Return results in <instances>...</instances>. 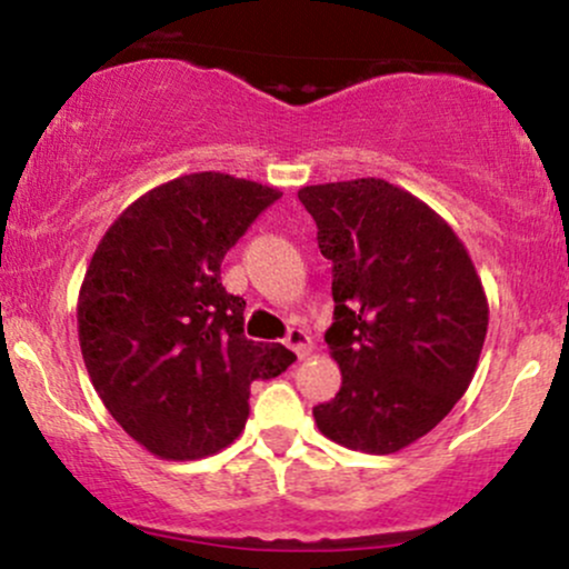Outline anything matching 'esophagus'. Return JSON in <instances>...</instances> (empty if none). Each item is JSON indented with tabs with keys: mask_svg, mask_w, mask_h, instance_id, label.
<instances>
[{
	"mask_svg": "<svg viewBox=\"0 0 569 569\" xmlns=\"http://www.w3.org/2000/svg\"><path fill=\"white\" fill-rule=\"evenodd\" d=\"M286 346H289L299 359H305V356L313 351V340H310V335L305 332V329H289V335H286Z\"/></svg>",
	"mask_w": 569,
	"mask_h": 569,
	"instance_id": "34e87169",
	"label": "esophagus"
}]
</instances>
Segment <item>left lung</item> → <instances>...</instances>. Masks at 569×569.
I'll return each instance as SVG.
<instances>
[{"label":"left lung","mask_w":569,"mask_h":569,"mask_svg":"<svg viewBox=\"0 0 569 569\" xmlns=\"http://www.w3.org/2000/svg\"><path fill=\"white\" fill-rule=\"evenodd\" d=\"M299 202L332 261L323 340L342 372L316 423L353 451L395 453L432 432L476 376L489 327L476 264L429 204L380 178L305 186Z\"/></svg>","instance_id":"8db88e82"}]
</instances>
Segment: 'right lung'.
<instances>
[{
  "label": "right lung",
  "mask_w": 569,
  "mask_h": 569,
  "mask_svg": "<svg viewBox=\"0 0 569 569\" xmlns=\"http://www.w3.org/2000/svg\"><path fill=\"white\" fill-rule=\"evenodd\" d=\"M278 189L193 172L129 204L99 240L78 297V337L110 416L161 459H202L242 432L253 380L297 359L242 335L246 299L221 261Z\"/></svg>",
  "instance_id": "1"
}]
</instances>
